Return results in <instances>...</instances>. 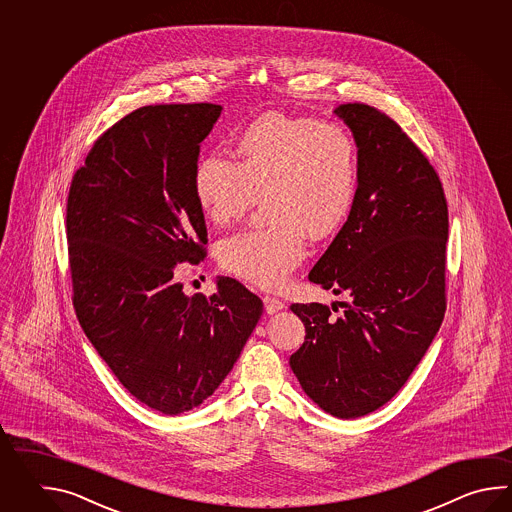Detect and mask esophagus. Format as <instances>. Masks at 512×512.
<instances>
[{
  "label": "esophagus",
  "mask_w": 512,
  "mask_h": 512,
  "mask_svg": "<svg viewBox=\"0 0 512 512\" xmlns=\"http://www.w3.org/2000/svg\"><path fill=\"white\" fill-rule=\"evenodd\" d=\"M263 305H265V311L269 313V315H274V313H278V311H282L285 304H283L280 298H274V296H263Z\"/></svg>",
  "instance_id": "esophagus-1"
}]
</instances>
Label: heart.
I'll return each mask as SVG.
<instances>
[{
  "instance_id": "b5f03b06",
  "label": "heart",
  "mask_w": 512,
  "mask_h": 512,
  "mask_svg": "<svg viewBox=\"0 0 512 512\" xmlns=\"http://www.w3.org/2000/svg\"><path fill=\"white\" fill-rule=\"evenodd\" d=\"M238 163L218 153L197 159L192 188L214 225L245 216L267 199V229L243 230L219 243L225 271L274 289L305 256V234L327 238L342 227L357 192L359 153L337 122L265 113L241 131Z\"/></svg>"
}]
</instances>
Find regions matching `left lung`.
<instances>
[{
    "label": "left lung",
    "mask_w": 512,
    "mask_h": 512,
    "mask_svg": "<svg viewBox=\"0 0 512 512\" xmlns=\"http://www.w3.org/2000/svg\"><path fill=\"white\" fill-rule=\"evenodd\" d=\"M335 115L357 144L359 186L309 280L351 300L337 316L291 305L305 340L289 364L324 412L355 419L403 388L443 322L448 208L434 166L395 120L360 102Z\"/></svg>",
    "instance_id": "8db88e82"
}]
</instances>
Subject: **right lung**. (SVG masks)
<instances>
[{
    "label": "right lung",
    "mask_w": 512,
    "mask_h": 512,
    "mask_svg": "<svg viewBox=\"0 0 512 512\" xmlns=\"http://www.w3.org/2000/svg\"><path fill=\"white\" fill-rule=\"evenodd\" d=\"M218 104L131 111L98 137L67 197L78 322L120 384L164 415L218 390L263 304L234 278L212 296L183 293L179 263L207 256L192 175Z\"/></svg>",
    "instance_id": "1"
}]
</instances>
